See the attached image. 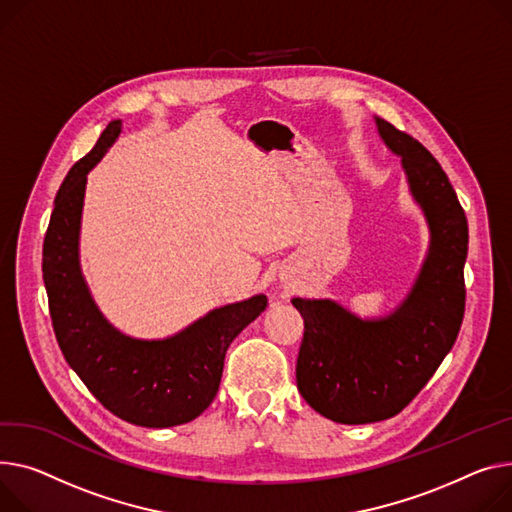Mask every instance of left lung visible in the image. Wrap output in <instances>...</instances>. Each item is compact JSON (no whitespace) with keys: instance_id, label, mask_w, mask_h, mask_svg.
I'll return each instance as SVG.
<instances>
[{"instance_id":"8db88e82","label":"left lung","mask_w":512,"mask_h":512,"mask_svg":"<svg viewBox=\"0 0 512 512\" xmlns=\"http://www.w3.org/2000/svg\"><path fill=\"white\" fill-rule=\"evenodd\" d=\"M420 206L430 243L407 296L379 319H362L331 298H292L304 319L296 385L304 401L339 424L393 418L451 352L465 311L467 218L436 158L412 135L374 117Z\"/></svg>"}]
</instances>
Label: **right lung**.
<instances>
[{
  "instance_id": "obj_1",
  "label": "right lung",
  "mask_w": 512,
  "mask_h": 512,
  "mask_svg": "<svg viewBox=\"0 0 512 512\" xmlns=\"http://www.w3.org/2000/svg\"><path fill=\"white\" fill-rule=\"evenodd\" d=\"M119 133L115 119L63 179L43 243V280L57 344L88 391L129 424L170 428L208 410L228 346L265 311L267 296L218 306L164 339L125 335L100 313L80 267V228L88 173Z\"/></svg>"
}]
</instances>
